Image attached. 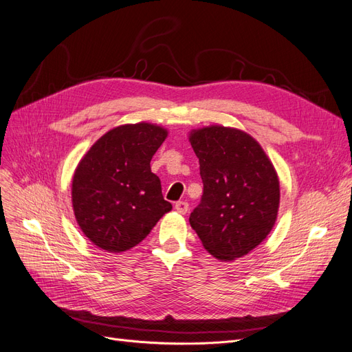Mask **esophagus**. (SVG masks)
Here are the masks:
<instances>
[{"label":"esophagus","instance_id":"esophagus-1","mask_svg":"<svg viewBox=\"0 0 352 352\" xmlns=\"http://www.w3.org/2000/svg\"><path fill=\"white\" fill-rule=\"evenodd\" d=\"M175 210L181 214H186L188 212V203L187 201H177L175 203Z\"/></svg>","mask_w":352,"mask_h":352}]
</instances>
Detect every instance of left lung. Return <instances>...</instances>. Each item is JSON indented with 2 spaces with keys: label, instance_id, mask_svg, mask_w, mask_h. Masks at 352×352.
<instances>
[{
  "label": "left lung",
  "instance_id": "1",
  "mask_svg": "<svg viewBox=\"0 0 352 352\" xmlns=\"http://www.w3.org/2000/svg\"><path fill=\"white\" fill-rule=\"evenodd\" d=\"M203 196L190 214L204 248L232 261L261 243L276 223L280 184L258 142L241 130L210 126L192 132Z\"/></svg>",
  "mask_w": 352,
  "mask_h": 352
}]
</instances>
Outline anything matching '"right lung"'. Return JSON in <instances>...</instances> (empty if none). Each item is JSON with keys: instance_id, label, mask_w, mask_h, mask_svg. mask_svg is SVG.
I'll use <instances>...</instances> for the list:
<instances>
[{"instance_id": "obj_1", "label": "right lung", "mask_w": 352, "mask_h": 352, "mask_svg": "<svg viewBox=\"0 0 352 352\" xmlns=\"http://www.w3.org/2000/svg\"><path fill=\"white\" fill-rule=\"evenodd\" d=\"M166 130L149 123L119 126L101 136L78 164L72 206L84 235L109 252H123L145 239L173 209L164 200L151 160Z\"/></svg>"}]
</instances>
